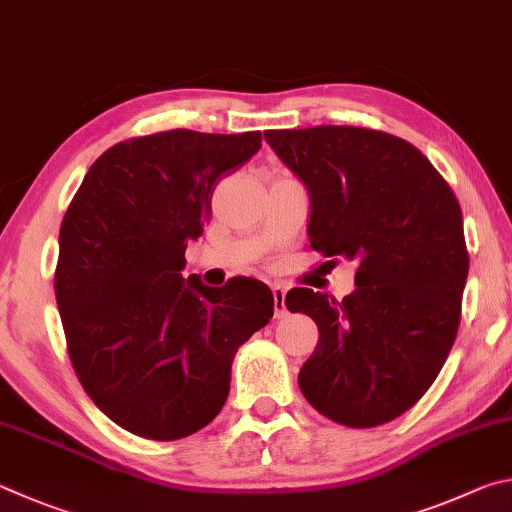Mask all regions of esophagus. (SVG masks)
Instances as JSON below:
<instances>
[{
	"mask_svg": "<svg viewBox=\"0 0 512 512\" xmlns=\"http://www.w3.org/2000/svg\"><path fill=\"white\" fill-rule=\"evenodd\" d=\"M272 294H274V315L281 319V317H285V312H288L285 310V288L283 285H274Z\"/></svg>",
	"mask_w": 512,
	"mask_h": 512,
	"instance_id": "esophagus-1",
	"label": "esophagus"
}]
</instances>
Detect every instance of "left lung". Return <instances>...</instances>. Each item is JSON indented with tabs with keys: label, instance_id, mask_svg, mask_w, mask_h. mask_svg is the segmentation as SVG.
<instances>
[{
	"label": "left lung",
	"instance_id": "8db88e82",
	"mask_svg": "<svg viewBox=\"0 0 512 512\" xmlns=\"http://www.w3.org/2000/svg\"><path fill=\"white\" fill-rule=\"evenodd\" d=\"M265 141L308 188L310 247L357 265L342 301L308 288L285 297L319 328L301 393L339 425L389 423L432 387L461 324V206L432 161L387 132L317 125Z\"/></svg>",
	"mask_w": 512,
	"mask_h": 512
}]
</instances>
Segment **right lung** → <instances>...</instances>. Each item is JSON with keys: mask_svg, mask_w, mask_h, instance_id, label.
<instances>
[{"mask_svg": "<svg viewBox=\"0 0 512 512\" xmlns=\"http://www.w3.org/2000/svg\"><path fill=\"white\" fill-rule=\"evenodd\" d=\"M261 132L168 130L105 150L60 224L56 301L87 396L150 441L191 436L220 414L231 362L270 324L274 294L233 276L184 279L224 175L261 148Z\"/></svg>", "mask_w": 512, "mask_h": 512, "instance_id": "obj_1", "label": "right lung"}]
</instances>
